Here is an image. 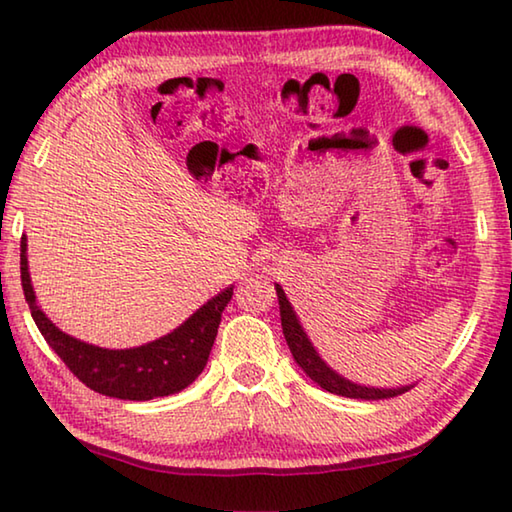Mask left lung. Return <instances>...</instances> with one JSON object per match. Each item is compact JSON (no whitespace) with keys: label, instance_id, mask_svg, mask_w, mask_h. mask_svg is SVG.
Returning a JSON list of instances; mask_svg holds the SVG:
<instances>
[{"label":"left lung","instance_id":"8db88e82","mask_svg":"<svg viewBox=\"0 0 512 512\" xmlns=\"http://www.w3.org/2000/svg\"><path fill=\"white\" fill-rule=\"evenodd\" d=\"M275 291H277V302H280L282 332H284V339H287L293 359H296L298 366L305 370L320 388H325V391L341 397H352V400H388V397H395L409 391L411 386H400V388L361 386L341 377L339 372H334L323 359L318 357L316 348L311 345L309 336L305 334V329H302L296 311H293L291 302L287 300V293L282 291L280 284H275Z\"/></svg>","mask_w":512,"mask_h":512}]
</instances>
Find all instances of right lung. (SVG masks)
<instances>
[{
	"mask_svg": "<svg viewBox=\"0 0 512 512\" xmlns=\"http://www.w3.org/2000/svg\"><path fill=\"white\" fill-rule=\"evenodd\" d=\"M20 273L24 298L49 348L92 391L133 402L180 393L201 375L219 332L223 309L232 298V287L223 289L167 336L140 348L108 350L60 332L38 307L29 275L27 237H22L20 244Z\"/></svg>",
	"mask_w": 512,
	"mask_h": 512,
	"instance_id": "1",
	"label": "right lung"
}]
</instances>
